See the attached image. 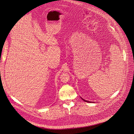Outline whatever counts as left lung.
Masks as SVG:
<instances>
[{
    "instance_id": "left-lung-1",
    "label": "left lung",
    "mask_w": 134,
    "mask_h": 134,
    "mask_svg": "<svg viewBox=\"0 0 134 134\" xmlns=\"http://www.w3.org/2000/svg\"><path fill=\"white\" fill-rule=\"evenodd\" d=\"M81 99H82L83 101H84L85 102H88V103H91V102H90V101H87V100H85L83 99L82 98H81ZM92 103H94V102H92Z\"/></svg>"
}]
</instances>
